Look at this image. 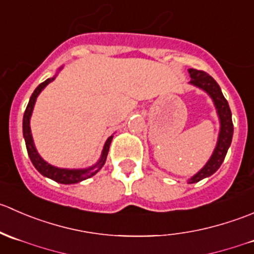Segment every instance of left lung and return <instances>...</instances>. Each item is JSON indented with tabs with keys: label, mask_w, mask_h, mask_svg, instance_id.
Listing matches in <instances>:
<instances>
[{
	"label": "left lung",
	"mask_w": 254,
	"mask_h": 254,
	"mask_svg": "<svg viewBox=\"0 0 254 254\" xmlns=\"http://www.w3.org/2000/svg\"><path fill=\"white\" fill-rule=\"evenodd\" d=\"M189 73H190V83L194 86L199 87V88L204 89L210 94V97L214 101L215 106H216L217 114H219L220 123H221V129H220L219 140H217L216 148H215L214 153H212L211 158L207 161V163L204 166L203 170L199 171L195 176L191 177L189 183H196V182L201 181V179L206 178V177L211 176L212 173L216 172L221 163L224 162L225 156H226L227 150H229L230 145L232 141V135H234V124H232V115L230 111L229 103H227L226 98L222 94L221 88L217 84L209 73L205 71L195 70V68H189Z\"/></svg>",
	"instance_id": "left-lung-1"
}]
</instances>
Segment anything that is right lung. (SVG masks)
Segmentation results:
<instances>
[{
    "instance_id": "obj_1",
    "label": "right lung",
    "mask_w": 254,
    "mask_h": 254,
    "mask_svg": "<svg viewBox=\"0 0 254 254\" xmlns=\"http://www.w3.org/2000/svg\"><path fill=\"white\" fill-rule=\"evenodd\" d=\"M54 78L55 77L48 78L47 81L40 83L39 86L35 88V91L33 92L32 97H30L29 99V103H28L27 108H25L24 117H23V136H24L25 146H27V151H28V155H29L30 161H32L34 167L37 168L43 176L48 177V178L53 179V181L58 182V183H63V184L78 183V182L83 181V179H87L89 178V177L94 176L102 167H103L104 162H106L107 155H108L109 146H111L113 136L108 137V140H107L106 145H104L103 147V152H102V157L101 160H99V162L91 168H87V170H65V168L54 167V166L49 165L48 162H45V161L40 157L39 153L37 152V150H35L34 142H33L32 132H30L29 122H30V115H32L33 108H34L35 101H37V97L39 96V93L43 91V88H44L47 84L50 83ZM93 168H97V170L94 173H92L91 170Z\"/></svg>"
}]
</instances>
